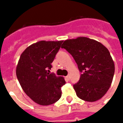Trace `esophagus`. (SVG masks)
<instances>
[{"instance_id":"esophagus-1","label":"esophagus","mask_w":123,"mask_h":123,"mask_svg":"<svg viewBox=\"0 0 123 123\" xmlns=\"http://www.w3.org/2000/svg\"><path fill=\"white\" fill-rule=\"evenodd\" d=\"M69 78H70L69 75H68V76H66V80H69Z\"/></svg>"}]
</instances>
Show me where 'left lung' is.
Here are the masks:
<instances>
[{
    "mask_svg": "<svg viewBox=\"0 0 123 123\" xmlns=\"http://www.w3.org/2000/svg\"><path fill=\"white\" fill-rule=\"evenodd\" d=\"M61 48L73 56L81 72L73 86L77 96L93 102L107 93L114 75V62L109 50L100 42L86 37L66 39Z\"/></svg>",
    "mask_w": 123,
    "mask_h": 123,
    "instance_id": "1",
    "label": "left lung"
}]
</instances>
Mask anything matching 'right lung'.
<instances>
[{
    "instance_id": "add662e5",
    "label": "right lung",
    "mask_w": 123,
    "mask_h": 123,
    "mask_svg": "<svg viewBox=\"0 0 123 123\" xmlns=\"http://www.w3.org/2000/svg\"><path fill=\"white\" fill-rule=\"evenodd\" d=\"M62 42L38 41L28 46L20 55L16 77L25 93L38 105H52L61 97L65 80L48 72Z\"/></svg>"
}]
</instances>
